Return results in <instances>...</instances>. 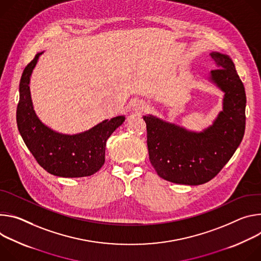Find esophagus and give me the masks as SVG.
Listing matches in <instances>:
<instances>
[{
    "instance_id": "1",
    "label": "esophagus",
    "mask_w": 261,
    "mask_h": 261,
    "mask_svg": "<svg viewBox=\"0 0 261 261\" xmlns=\"http://www.w3.org/2000/svg\"><path fill=\"white\" fill-rule=\"evenodd\" d=\"M132 109H133V111H134L137 115H141L143 112H145V110H146V103L144 102L143 100L136 99V100H134V102H133V105H132Z\"/></svg>"
}]
</instances>
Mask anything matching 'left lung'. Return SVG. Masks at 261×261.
Returning a JSON list of instances; mask_svg holds the SVG:
<instances>
[{
    "label": "left lung",
    "instance_id": "obj_1",
    "mask_svg": "<svg viewBox=\"0 0 261 261\" xmlns=\"http://www.w3.org/2000/svg\"><path fill=\"white\" fill-rule=\"evenodd\" d=\"M216 69L207 80L224 95L222 111L202 130H192L143 116L147 127L149 160L158 175L170 182L198 186L213 179L233 155L244 138L246 126L245 87L231 58L212 51Z\"/></svg>",
    "mask_w": 261,
    "mask_h": 261
}]
</instances>
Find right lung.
Here are the masks:
<instances>
[{
	"label": "right lung",
	"mask_w": 261,
	"mask_h": 261,
	"mask_svg": "<svg viewBox=\"0 0 261 261\" xmlns=\"http://www.w3.org/2000/svg\"><path fill=\"white\" fill-rule=\"evenodd\" d=\"M36 54L21 74L16 122L19 134L38 164L59 177H85L96 173L105 164L106 143L125 120L124 115L105 119L77 134H62L45 125L37 116L30 91V80L40 55Z\"/></svg>",
	"instance_id": "obj_1"
}]
</instances>
